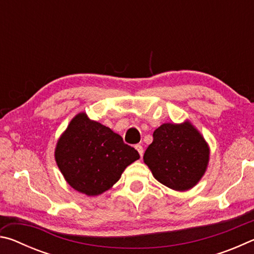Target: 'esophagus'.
<instances>
[{
	"label": "esophagus",
	"instance_id": "obj_1",
	"mask_svg": "<svg viewBox=\"0 0 254 254\" xmlns=\"http://www.w3.org/2000/svg\"><path fill=\"white\" fill-rule=\"evenodd\" d=\"M135 149L137 150V152H139L140 156L142 157V156H143V152H144L142 145H141V144H136V145H135Z\"/></svg>",
	"mask_w": 254,
	"mask_h": 254
}]
</instances>
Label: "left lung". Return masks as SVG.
Listing matches in <instances>:
<instances>
[{
	"label": "left lung",
	"instance_id": "left-lung-1",
	"mask_svg": "<svg viewBox=\"0 0 254 254\" xmlns=\"http://www.w3.org/2000/svg\"><path fill=\"white\" fill-rule=\"evenodd\" d=\"M143 160L159 183L184 191L204 176L209 148L189 122L165 123L153 132V141L145 150Z\"/></svg>",
	"mask_w": 254,
	"mask_h": 254
}]
</instances>
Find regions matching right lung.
<instances>
[{
    "mask_svg": "<svg viewBox=\"0 0 254 254\" xmlns=\"http://www.w3.org/2000/svg\"><path fill=\"white\" fill-rule=\"evenodd\" d=\"M139 158V152L124 143L121 135L85 113L71 120L55 150L56 162L66 182L87 196L110 189Z\"/></svg>",
    "mask_w": 254,
    "mask_h": 254,
    "instance_id": "add662e5",
    "label": "right lung"
}]
</instances>
